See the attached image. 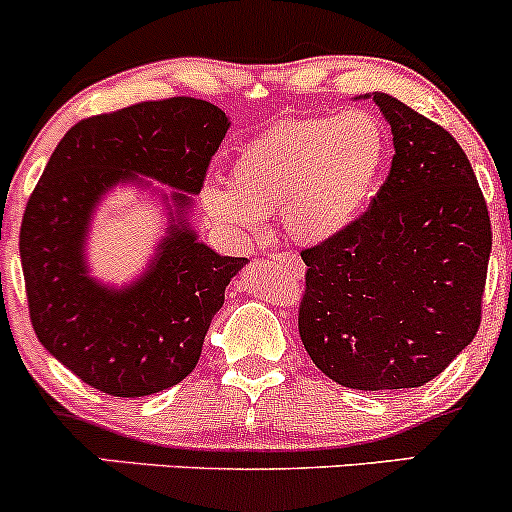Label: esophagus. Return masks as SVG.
<instances>
[{
  "mask_svg": "<svg viewBox=\"0 0 512 512\" xmlns=\"http://www.w3.org/2000/svg\"><path fill=\"white\" fill-rule=\"evenodd\" d=\"M273 258H276L278 263H283V266H286L293 276H303L305 273L303 261H300V256L293 254V251H281V254H276Z\"/></svg>",
  "mask_w": 512,
  "mask_h": 512,
  "instance_id": "obj_1",
  "label": "esophagus"
}]
</instances>
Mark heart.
Segmentation results:
<instances>
[{"label": "heart", "instance_id": "heart-1", "mask_svg": "<svg viewBox=\"0 0 512 512\" xmlns=\"http://www.w3.org/2000/svg\"><path fill=\"white\" fill-rule=\"evenodd\" d=\"M387 152V130L367 110L283 120L241 147L229 187L209 184L202 202L244 236L278 217L295 241L323 244L372 202Z\"/></svg>", "mask_w": 512, "mask_h": 512}]
</instances>
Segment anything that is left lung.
I'll return each instance as SVG.
<instances>
[{
	"label": "left lung",
	"mask_w": 512,
	"mask_h": 512,
	"mask_svg": "<svg viewBox=\"0 0 512 512\" xmlns=\"http://www.w3.org/2000/svg\"><path fill=\"white\" fill-rule=\"evenodd\" d=\"M394 157L372 207L305 249L298 330L342 387L412 389L439 377L478 333L491 217L466 152L434 120L372 93Z\"/></svg>",
	"instance_id": "obj_1"
}]
</instances>
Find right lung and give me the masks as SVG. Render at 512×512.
I'll return each instance as SVG.
<instances>
[{
	"label": "right lung",
	"mask_w": 512,
	"mask_h": 512,
	"mask_svg": "<svg viewBox=\"0 0 512 512\" xmlns=\"http://www.w3.org/2000/svg\"><path fill=\"white\" fill-rule=\"evenodd\" d=\"M229 118L197 98L147 100L81 120L63 135L26 204L19 231L26 298L41 345L91 387L147 397L197 367L204 335L246 258L221 256L192 226L194 194ZM156 190L168 231L148 268L125 287L87 271L92 214L118 183Z\"/></svg>",
	"instance_id": "right-lung-1"
}]
</instances>
